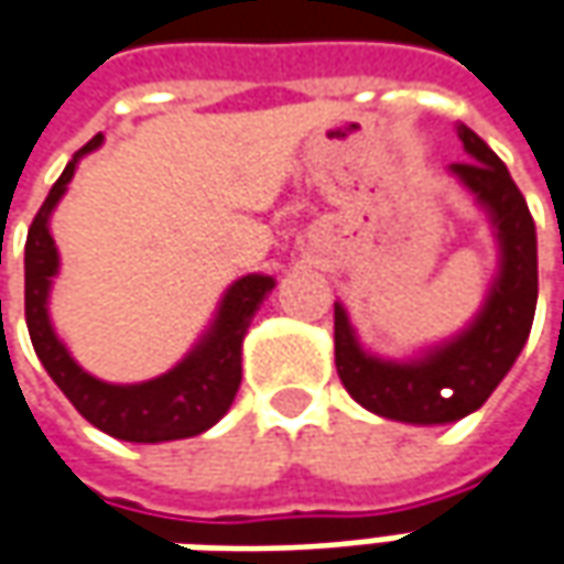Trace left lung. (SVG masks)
I'll use <instances>...</instances> for the list:
<instances>
[{"label":"left lung","instance_id":"1","mask_svg":"<svg viewBox=\"0 0 564 564\" xmlns=\"http://www.w3.org/2000/svg\"><path fill=\"white\" fill-rule=\"evenodd\" d=\"M468 162L449 165L494 230L496 274L477 315L458 334L402 359H383L359 340L334 302V356L346 393L361 409L402 424H453L477 412L521 356L536 312V227L509 167L471 127H456Z\"/></svg>","mask_w":564,"mask_h":564}]
</instances>
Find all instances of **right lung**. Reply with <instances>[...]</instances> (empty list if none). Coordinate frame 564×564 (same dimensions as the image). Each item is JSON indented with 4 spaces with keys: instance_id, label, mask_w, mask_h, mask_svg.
Instances as JSON below:
<instances>
[{
    "instance_id": "1",
    "label": "right lung",
    "mask_w": 564,
    "mask_h": 564,
    "mask_svg": "<svg viewBox=\"0 0 564 564\" xmlns=\"http://www.w3.org/2000/svg\"><path fill=\"white\" fill-rule=\"evenodd\" d=\"M99 147H102V133L93 137L70 159L30 224L28 246H24V315H28L30 343L36 349V359L43 361V368L55 380V387L70 399V405L108 437L127 440V443H167V440L196 437L212 424H218L237 397L243 378L246 330L278 281L271 274H246L230 283L203 337L193 343L184 359L159 378L140 380V383H108L89 375L87 368H80L65 340L55 334L50 315L52 283L62 268L50 221L55 205L68 193L80 159Z\"/></svg>"
}]
</instances>
